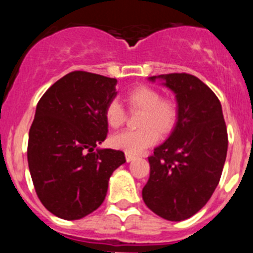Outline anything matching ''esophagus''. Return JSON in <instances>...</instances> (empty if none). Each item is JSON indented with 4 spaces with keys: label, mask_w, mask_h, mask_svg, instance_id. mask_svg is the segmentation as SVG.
I'll use <instances>...</instances> for the list:
<instances>
[{
    "label": "esophagus",
    "mask_w": 253,
    "mask_h": 253,
    "mask_svg": "<svg viewBox=\"0 0 253 253\" xmlns=\"http://www.w3.org/2000/svg\"><path fill=\"white\" fill-rule=\"evenodd\" d=\"M125 158H126V162H131L133 160H135V156H134V154L125 153Z\"/></svg>",
    "instance_id": "1"
}]
</instances>
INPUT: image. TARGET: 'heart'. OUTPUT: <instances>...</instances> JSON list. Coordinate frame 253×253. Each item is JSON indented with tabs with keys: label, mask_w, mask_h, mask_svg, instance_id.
I'll return each instance as SVG.
<instances>
[{
	"label": "heart",
	"mask_w": 253,
	"mask_h": 253,
	"mask_svg": "<svg viewBox=\"0 0 253 253\" xmlns=\"http://www.w3.org/2000/svg\"><path fill=\"white\" fill-rule=\"evenodd\" d=\"M125 101L130 110H142L138 130H126L113 135L111 146L129 154H138L154 146L158 134L169 135L176 126L178 109L175 101L162 99L158 90L149 86H137L128 91ZM105 120L113 129L120 128L125 123V111L118 100H111L105 106Z\"/></svg>",
	"instance_id": "b5f03b06"
}]
</instances>
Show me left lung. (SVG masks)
<instances>
[{
    "label": "left lung",
    "mask_w": 253,
    "mask_h": 253,
    "mask_svg": "<svg viewBox=\"0 0 253 253\" xmlns=\"http://www.w3.org/2000/svg\"><path fill=\"white\" fill-rule=\"evenodd\" d=\"M156 80L176 95L178 118L171 135L148 157L151 172L142 196L153 213L180 222L198 213L218 186L227 157V126L220 101L198 77H149Z\"/></svg>",
    "instance_id": "obj_1"
}]
</instances>
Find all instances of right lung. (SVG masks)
<instances>
[{
	"mask_svg": "<svg viewBox=\"0 0 253 253\" xmlns=\"http://www.w3.org/2000/svg\"><path fill=\"white\" fill-rule=\"evenodd\" d=\"M115 78L75 71L49 87L29 131L28 163L42 204L66 220L96 210L124 152L96 151L107 135L105 106L116 96Z\"/></svg>",
	"mask_w": 253,
	"mask_h": 253,
	"instance_id": "1",
	"label": "right lung"
}]
</instances>
